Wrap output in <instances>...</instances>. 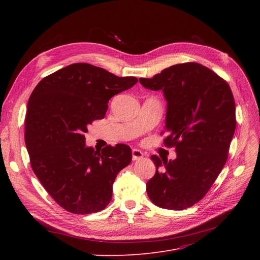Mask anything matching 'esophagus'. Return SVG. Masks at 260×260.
Instances as JSON below:
<instances>
[{
    "label": "esophagus",
    "instance_id": "esophagus-1",
    "mask_svg": "<svg viewBox=\"0 0 260 260\" xmlns=\"http://www.w3.org/2000/svg\"><path fill=\"white\" fill-rule=\"evenodd\" d=\"M132 155H133V160H140L143 157V153L141 151H139V149H137V148H134L133 149Z\"/></svg>",
    "mask_w": 260,
    "mask_h": 260
}]
</instances>
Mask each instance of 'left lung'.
I'll use <instances>...</instances> for the list:
<instances>
[{
  "label": "left lung",
  "instance_id": "1",
  "mask_svg": "<svg viewBox=\"0 0 260 260\" xmlns=\"http://www.w3.org/2000/svg\"><path fill=\"white\" fill-rule=\"evenodd\" d=\"M148 89L162 90L168 101L163 144L175 147V160L152 156L156 174L146 183L154 204L184 210L200 201L223 169L236 127L235 101L228 82L195 62L176 64L152 78Z\"/></svg>",
  "mask_w": 260,
  "mask_h": 260
}]
</instances>
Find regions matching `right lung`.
<instances>
[{
  "label": "right lung",
  "mask_w": 260,
  "mask_h": 260,
  "mask_svg": "<svg viewBox=\"0 0 260 260\" xmlns=\"http://www.w3.org/2000/svg\"><path fill=\"white\" fill-rule=\"evenodd\" d=\"M135 77L75 63L39 82L27 104L25 144L30 166L47 193L73 214L104 210L118 173L132 161L125 144L85 146L87 126L103 119L108 100L133 87Z\"/></svg>",
  "instance_id": "obj_1"
}]
</instances>
